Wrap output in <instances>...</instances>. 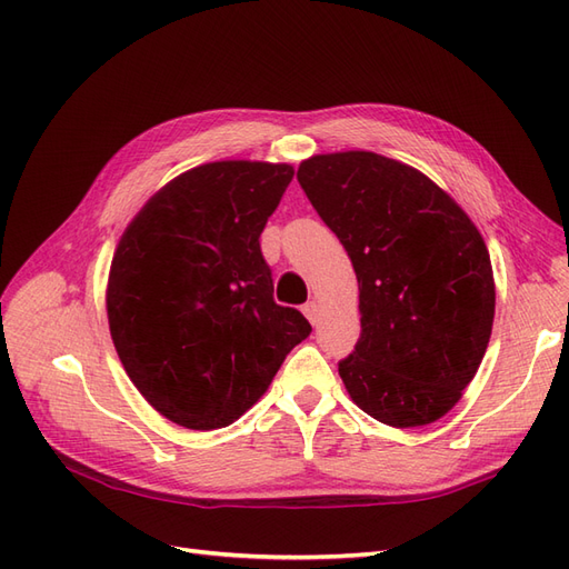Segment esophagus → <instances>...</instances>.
<instances>
[{"label": "esophagus", "instance_id": "obj_1", "mask_svg": "<svg viewBox=\"0 0 569 569\" xmlns=\"http://www.w3.org/2000/svg\"><path fill=\"white\" fill-rule=\"evenodd\" d=\"M303 316L311 320V325H318V320H320V306H318V301H308L303 306Z\"/></svg>", "mask_w": 569, "mask_h": 569}]
</instances>
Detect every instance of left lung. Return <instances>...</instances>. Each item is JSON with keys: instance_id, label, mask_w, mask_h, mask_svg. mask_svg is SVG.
Segmentation results:
<instances>
[{"instance_id": "8db88e82", "label": "left lung", "mask_w": 569, "mask_h": 569, "mask_svg": "<svg viewBox=\"0 0 569 569\" xmlns=\"http://www.w3.org/2000/svg\"><path fill=\"white\" fill-rule=\"evenodd\" d=\"M297 180L356 270L360 339L339 360L353 403L401 429L439 420L491 337L485 239L441 187L380 153H320Z\"/></svg>"}]
</instances>
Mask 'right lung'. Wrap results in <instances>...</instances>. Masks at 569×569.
Listing matches in <instances>:
<instances>
[{
  "label": "right lung",
  "instance_id": "obj_1",
  "mask_svg": "<svg viewBox=\"0 0 569 569\" xmlns=\"http://www.w3.org/2000/svg\"><path fill=\"white\" fill-rule=\"evenodd\" d=\"M295 168L216 161L170 180L134 216L111 261L107 313L132 385L187 429L228 427L311 335L274 303L261 253Z\"/></svg>",
  "mask_w": 569,
  "mask_h": 569
}]
</instances>
